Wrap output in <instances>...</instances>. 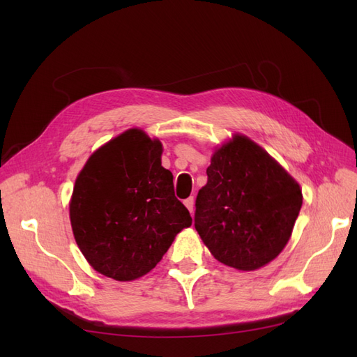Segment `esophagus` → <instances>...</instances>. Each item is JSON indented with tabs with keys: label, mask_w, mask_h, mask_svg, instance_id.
<instances>
[{
	"label": "esophagus",
	"mask_w": 357,
	"mask_h": 357,
	"mask_svg": "<svg viewBox=\"0 0 357 357\" xmlns=\"http://www.w3.org/2000/svg\"><path fill=\"white\" fill-rule=\"evenodd\" d=\"M193 202H195V199H193V197H189L188 199H185V205H186V208L192 213L193 211Z\"/></svg>",
	"instance_id": "obj_1"
}]
</instances>
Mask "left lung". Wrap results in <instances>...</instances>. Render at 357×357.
I'll use <instances>...</instances> for the list:
<instances>
[{
	"instance_id": "8db88e82",
	"label": "left lung",
	"mask_w": 357,
	"mask_h": 357,
	"mask_svg": "<svg viewBox=\"0 0 357 357\" xmlns=\"http://www.w3.org/2000/svg\"><path fill=\"white\" fill-rule=\"evenodd\" d=\"M207 176L197 197L195 229L210 253L240 271L274 261L302 207L299 183L240 132L214 147Z\"/></svg>"
}]
</instances>
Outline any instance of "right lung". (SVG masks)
I'll list each match as a JSON object with an SVG mask.
<instances>
[{"mask_svg": "<svg viewBox=\"0 0 357 357\" xmlns=\"http://www.w3.org/2000/svg\"><path fill=\"white\" fill-rule=\"evenodd\" d=\"M162 143L131 128L86 160L74 183L70 222L88 264L116 282H132L160 262L192 225L162 167Z\"/></svg>", "mask_w": 357, "mask_h": 357, "instance_id": "right-lung-1", "label": "right lung"}]
</instances>
